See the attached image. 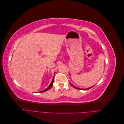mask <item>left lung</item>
<instances>
[{
  "instance_id": "left-lung-1",
  "label": "left lung",
  "mask_w": 124,
  "mask_h": 124,
  "mask_svg": "<svg viewBox=\"0 0 124 124\" xmlns=\"http://www.w3.org/2000/svg\"><path fill=\"white\" fill-rule=\"evenodd\" d=\"M71 86H73V87H74L75 88H76V89H80V90H84V91H85V90H87V89H89L90 88H92L93 87V86H92V87H89V88H87V89H80V88H77V87H75V86H73L72 84H71Z\"/></svg>"
}]
</instances>
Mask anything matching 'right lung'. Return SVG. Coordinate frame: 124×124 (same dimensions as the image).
<instances>
[{
  "instance_id": "obj_1",
  "label": "right lung",
  "mask_w": 124,
  "mask_h": 124,
  "mask_svg": "<svg viewBox=\"0 0 124 124\" xmlns=\"http://www.w3.org/2000/svg\"><path fill=\"white\" fill-rule=\"evenodd\" d=\"M54 77L53 78V79H52V82H51V84H50V85L48 86V87L46 89H44V90H43V91H41V92H40V93H42V92H46V91H48V90H49L51 87H52V85H53V82H54Z\"/></svg>"
}]
</instances>
